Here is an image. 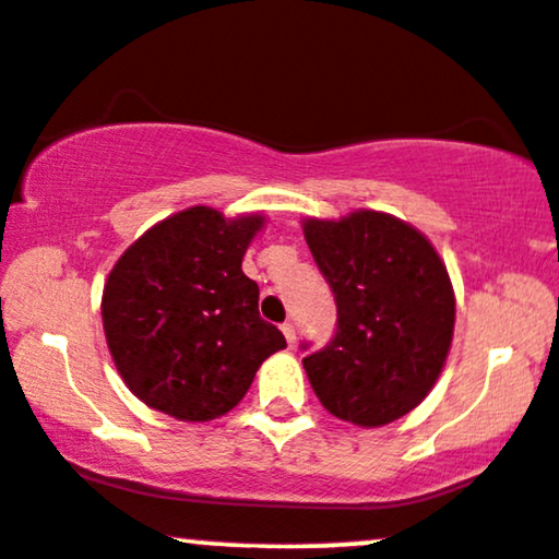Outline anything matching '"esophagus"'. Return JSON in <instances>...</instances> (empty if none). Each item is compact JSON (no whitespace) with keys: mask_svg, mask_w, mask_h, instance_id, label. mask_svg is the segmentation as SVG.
<instances>
[{"mask_svg":"<svg viewBox=\"0 0 559 559\" xmlns=\"http://www.w3.org/2000/svg\"><path fill=\"white\" fill-rule=\"evenodd\" d=\"M281 331H284V335H286V344H288V346L297 344V333H294V325H292V322H284V328H281Z\"/></svg>","mask_w":559,"mask_h":559,"instance_id":"1","label":"esophagus"}]
</instances>
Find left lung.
Segmentation results:
<instances>
[{
  "label": "left lung",
  "instance_id": "8db88e82",
  "mask_svg": "<svg viewBox=\"0 0 559 559\" xmlns=\"http://www.w3.org/2000/svg\"><path fill=\"white\" fill-rule=\"evenodd\" d=\"M305 239L338 312L331 344L301 359L309 385L338 419L390 425L427 399L448 359L455 297L445 265L425 234L378 211L307 218Z\"/></svg>",
  "mask_w": 559,
  "mask_h": 559
}]
</instances>
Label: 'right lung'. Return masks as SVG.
I'll use <instances>...</instances> for the list:
<instances>
[{"instance_id":"right-lung-1","label":"right lung","mask_w":559,"mask_h":559,"mask_svg":"<svg viewBox=\"0 0 559 559\" xmlns=\"http://www.w3.org/2000/svg\"><path fill=\"white\" fill-rule=\"evenodd\" d=\"M265 218L205 205L160 221L111 267L100 299L109 352L145 406L181 421L231 412L267 356L286 348L260 318L241 258Z\"/></svg>"}]
</instances>
